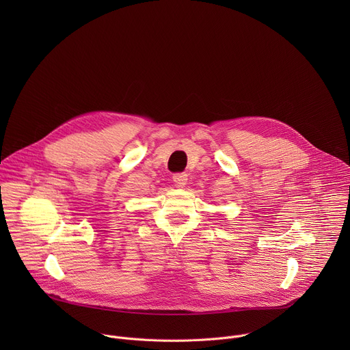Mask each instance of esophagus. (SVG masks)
Returning a JSON list of instances; mask_svg holds the SVG:
<instances>
[{"mask_svg":"<svg viewBox=\"0 0 350 350\" xmlns=\"http://www.w3.org/2000/svg\"><path fill=\"white\" fill-rule=\"evenodd\" d=\"M187 180H188V176L185 173H176L173 176V181L178 185V187H184L187 184Z\"/></svg>","mask_w":350,"mask_h":350,"instance_id":"esophagus-1","label":"esophagus"}]
</instances>
